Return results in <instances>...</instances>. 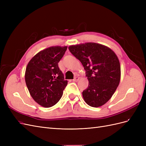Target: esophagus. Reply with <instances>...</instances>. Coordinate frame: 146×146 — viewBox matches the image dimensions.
Returning a JSON list of instances; mask_svg holds the SVG:
<instances>
[{
    "label": "esophagus",
    "instance_id": "1",
    "mask_svg": "<svg viewBox=\"0 0 146 146\" xmlns=\"http://www.w3.org/2000/svg\"><path fill=\"white\" fill-rule=\"evenodd\" d=\"M79 77H75L74 78V80H73V81L74 82H77V81H78V80H79Z\"/></svg>",
    "mask_w": 146,
    "mask_h": 146
}]
</instances>
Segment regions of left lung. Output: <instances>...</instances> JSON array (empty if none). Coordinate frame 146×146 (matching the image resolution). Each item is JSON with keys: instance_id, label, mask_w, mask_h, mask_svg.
<instances>
[{"instance_id": "8db88e82", "label": "left lung", "mask_w": 146, "mask_h": 146, "mask_svg": "<svg viewBox=\"0 0 146 146\" xmlns=\"http://www.w3.org/2000/svg\"><path fill=\"white\" fill-rule=\"evenodd\" d=\"M70 53L86 70L89 85L82 92L85 102L99 107L111 99L121 79V66L111 48L100 44L86 42L70 46Z\"/></svg>"}]
</instances>
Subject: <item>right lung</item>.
Masks as SVG:
<instances>
[{
	"instance_id": "right-lung-1",
	"label": "right lung",
	"mask_w": 146,
	"mask_h": 146,
	"mask_svg": "<svg viewBox=\"0 0 146 146\" xmlns=\"http://www.w3.org/2000/svg\"><path fill=\"white\" fill-rule=\"evenodd\" d=\"M67 46H52L38 52L29 62L25 80L31 96L42 107L55 105L68 85L58 68Z\"/></svg>"
}]
</instances>
